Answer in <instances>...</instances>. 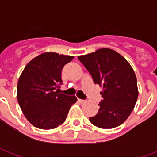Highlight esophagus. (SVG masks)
Instances as JSON below:
<instances>
[{
    "label": "esophagus",
    "instance_id": "34e87169",
    "mask_svg": "<svg viewBox=\"0 0 157 157\" xmlns=\"http://www.w3.org/2000/svg\"><path fill=\"white\" fill-rule=\"evenodd\" d=\"M77 101H78V102H80V103H84V102H86L85 100H83V99H81V98L77 99Z\"/></svg>",
    "mask_w": 157,
    "mask_h": 157
}]
</instances>
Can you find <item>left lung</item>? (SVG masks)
<instances>
[{
	"instance_id": "left-lung-1",
	"label": "left lung",
	"mask_w": 157,
	"mask_h": 157,
	"mask_svg": "<svg viewBox=\"0 0 157 157\" xmlns=\"http://www.w3.org/2000/svg\"><path fill=\"white\" fill-rule=\"evenodd\" d=\"M92 75L95 84L102 87L99 110L89 118L101 128H113L122 124L135 108L138 98L137 79L126 59L113 49L103 48L78 56Z\"/></svg>"
}]
</instances>
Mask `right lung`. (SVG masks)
Wrapping results in <instances>:
<instances>
[{
    "mask_svg": "<svg viewBox=\"0 0 157 157\" xmlns=\"http://www.w3.org/2000/svg\"><path fill=\"white\" fill-rule=\"evenodd\" d=\"M73 58L54 52L44 53L33 59L20 75L17 101L26 118L36 128H57L76 102L75 96L55 91L62 84V69Z\"/></svg>",
    "mask_w": 157,
    "mask_h": 157,
    "instance_id": "add662e5",
    "label": "right lung"
}]
</instances>
